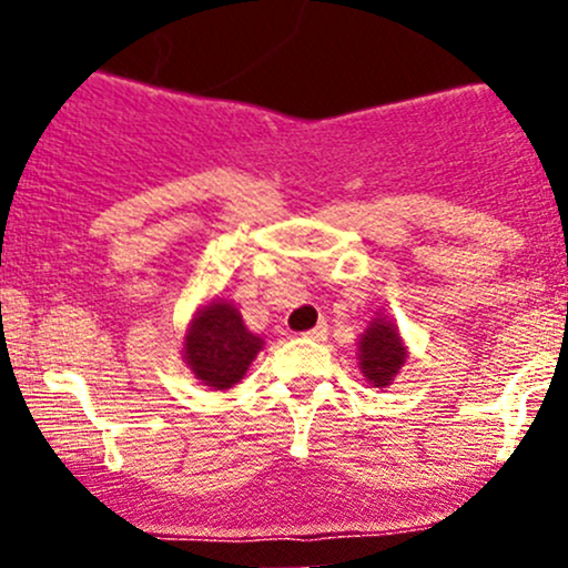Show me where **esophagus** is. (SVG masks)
<instances>
[{
  "label": "esophagus",
  "instance_id": "esophagus-1",
  "mask_svg": "<svg viewBox=\"0 0 568 568\" xmlns=\"http://www.w3.org/2000/svg\"><path fill=\"white\" fill-rule=\"evenodd\" d=\"M325 334H328V325L325 323H321V325H315V328L312 331H306V338H315V342H321V338H325Z\"/></svg>",
  "mask_w": 568,
  "mask_h": 568
}]
</instances>
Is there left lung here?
Returning <instances> with one entry per match:
<instances>
[{
	"instance_id": "1",
	"label": "left lung",
	"mask_w": 568,
	"mask_h": 568,
	"mask_svg": "<svg viewBox=\"0 0 568 568\" xmlns=\"http://www.w3.org/2000/svg\"><path fill=\"white\" fill-rule=\"evenodd\" d=\"M406 363L397 328L387 321H374L361 336V368L374 387H387L397 374V368Z\"/></svg>"
}]
</instances>
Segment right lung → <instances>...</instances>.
I'll use <instances>...</instances> for the list:
<instances>
[{"label": "right lung", "mask_w": 568, "mask_h": 568, "mask_svg": "<svg viewBox=\"0 0 568 568\" xmlns=\"http://www.w3.org/2000/svg\"><path fill=\"white\" fill-rule=\"evenodd\" d=\"M262 344V338L245 328L243 317L232 304L213 302L192 321L184 357L200 382L226 389L243 379Z\"/></svg>", "instance_id": "obj_1"}]
</instances>
